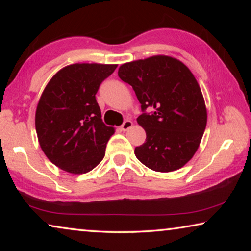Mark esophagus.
<instances>
[{"label": "esophagus", "mask_w": 251, "mask_h": 251, "mask_svg": "<svg viewBox=\"0 0 251 251\" xmlns=\"http://www.w3.org/2000/svg\"><path fill=\"white\" fill-rule=\"evenodd\" d=\"M131 126H133V122L129 121V120H126V121L122 124V126H121V129L125 131V130H127V129H129Z\"/></svg>", "instance_id": "obj_1"}]
</instances>
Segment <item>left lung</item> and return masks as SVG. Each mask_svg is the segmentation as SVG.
Here are the masks:
<instances>
[{
  "instance_id": "8db88e82",
  "label": "left lung",
  "mask_w": 251,
  "mask_h": 251,
  "mask_svg": "<svg viewBox=\"0 0 251 251\" xmlns=\"http://www.w3.org/2000/svg\"><path fill=\"white\" fill-rule=\"evenodd\" d=\"M118 76L133 87L143 110L137 123L146 142L135 148L136 157L155 172L181 168L198 150L207 124L205 100L192 72L176 58L156 55L125 63Z\"/></svg>"
}]
</instances>
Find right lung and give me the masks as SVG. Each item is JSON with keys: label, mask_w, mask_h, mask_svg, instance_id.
<instances>
[{"label": "right lung", "mask_w": 251, "mask_h": 251, "mask_svg": "<svg viewBox=\"0 0 251 251\" xmlns=\"http://www.w3.org/2000/svg\"><path fill=\"white\" fill-rule=\"evenodd\" d=\"M114 64H72L55 74L42 93L35 128L42 151L58 168L85 174L99 165L113 127L101 121L96 93Z\"/></svg>", "instance_id": "obj_1"}]
</instances>
